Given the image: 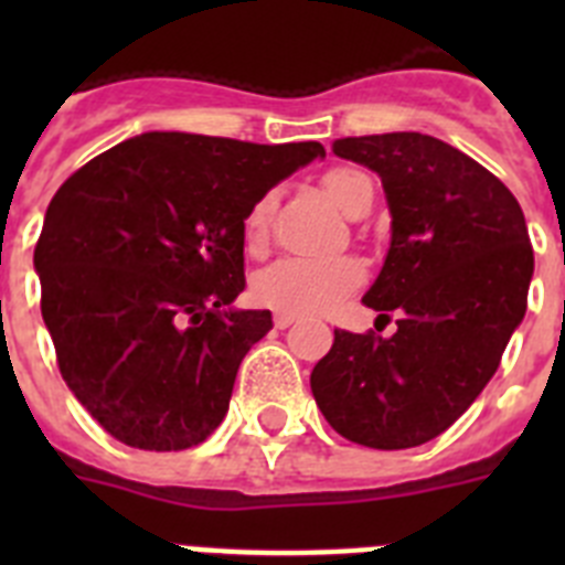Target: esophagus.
Here are the masks:
<instances>
[{"instance_id":"obj_1","label":"esophagus","mask_w":565,"mask_h":565,"mask_svg":"<svg viewBox=\"0 0 565 565\" xmlns=\"http://www.w3.org/2000/svg\"><path fill=\"white\" fill-rule=\"evenodd\" d=\"M294 322H297V317H294V313H274V326H277L279 331H286V328H291Z\"/></svg>"}]
</instances>
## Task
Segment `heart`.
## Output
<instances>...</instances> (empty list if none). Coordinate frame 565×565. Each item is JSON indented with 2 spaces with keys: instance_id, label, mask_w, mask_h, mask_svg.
<instances>
[{
  "instance_id": "1",
  "label": "heart",
  "mask_w": 565,
  "mask_h": 565,
  "mask_svg": "<svg viewBox=\"0 0 565 565\" xmlns=\"http://www.w3.org/2000/svg\"><path fill=\"white\" fill-rule=\"evenodd\" d=\"M322 192L342 214L353 217L364 201H373L371 178L359 169L333 167L322 174ZM274 209V194H263L248 209L243 234L248 246H257L266 237L268 217ZM364 279V266L353 257H288L279 259L254 279V297L259 306L274 308L294 317L328 313L348 294L356 291Z\"/></svg>"
}]
</instances>
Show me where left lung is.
I'll return each instance as SVG.
<instances>
[{
    "label": "left lung",
    "mask_w": 565,
    "mask_h": 565,
    "mask_svg": "<svg viewBox=\"0 0 565 565\" xmlns=\"http://www.w3.org/2000/svg\"><path fill=\"white\" fill-rule=\"evenodd\" d=\"M382 178L391 248L362 302L396 333L333 331L311 373L317 407L348 441L407 450L441 436L495 376L526 313L535 254L515 194L461 149L422 132L339 138Z\"/></svg>",
    "instance_id": "obj_1"
}]
</instances>
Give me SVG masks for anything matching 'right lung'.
I'll return each mask as SVG.
<instances>
[{
  "mask_svg": "<svg viewBox=\"0 0 565 565\" xmlns=\"http://www.w3.org/2000/svg\"><path fill=\"white\" fill-rule=\"evenodd\" d=\"M317 158V141L143 132L53 194L33 252L42 317L64 382L109 436L167 452L221 427L239 362L271 331V311L232 306L243 221Z\"/></svg>",
  "mask_w": 565,
  "mask_h": 565,
  "instance_id": "obj_1",
  "label": "right lung"
}]
</instances>
